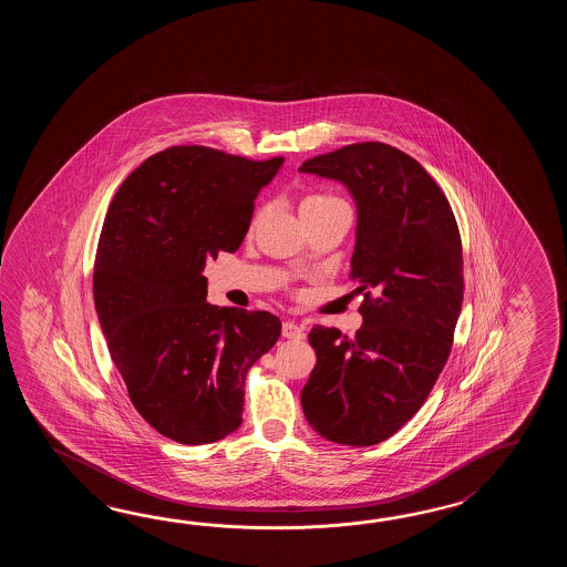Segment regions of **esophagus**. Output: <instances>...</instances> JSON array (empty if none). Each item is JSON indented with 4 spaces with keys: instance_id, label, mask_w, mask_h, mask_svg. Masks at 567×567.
Instances as JSON below:
<instances>
[{
    "instance_id": "34e87169",
    "label": "esophagus",
    "mask_w": 567,
    "mask_h": 567,
    "mask_svg": "<svg viewBox=\"0 0 567 567\" xmlns=\"http://www.w3.org/2000/svg\"><path fill=\"white\" fill-rule=\"evenodd\" d=\"M281 334L286 338H291V340H301V338L306 337L303 334V328H301L298 322H293V320H286L284 326H281Z\"/></svg>"
}]
</instances>
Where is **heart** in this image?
Returning <instances> with one entry per match:
<instances>
[{
	"instance_id": "heart-1",
	"label": "heart",
	"mask_w": 567,
	"mask_h": 567,
	"mask_svg": "<svg viewBox=\"0 0 567 567\" xmlns=\"http://www.w3.org/2000/svg\"><path fill=\"white\" fill-rule=\"evenodd\" d=\"M342 203H344V200H342V198H338L334 194L313 193L303 198V203H301V210L312 208V206L342 205Z\"/></svg>"
}]
</instances>
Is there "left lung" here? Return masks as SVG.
Masks as SVG:
<instances>
[{"label": "left lung", "mask_w": 567, "mask_h": 567, "mask_svg": "<svg viewBox=\"0 0 567 567\" xmlns=\"http://www.w3.org/2000/svg\"><path fill=\"white\" fill-rule=\"evenodd\" d=\"M300 172L342 182L357 205L350 278L364 301L354 338L313 326L301 410L342 446H374L420 411L442 373L464 298L462 243L446 196L413 157L364 142Z\"/></svg>", "instance_id": "8db88e82"}]
</instances>
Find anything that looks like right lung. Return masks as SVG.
Returning <instances> with one entry per match:
<instances>
[{
  "instance_id": "1",
  "label": "right lung",
  "mask_w": 567,
  "mask_h": 567,
  "mask_svg": "<svg viewBox=\"0 0 567 567\" xmlns=\"http://www.w3.org/2000/svg\"><path fill=\"white\" fill-rule=\"evenodd\" d=\"M281 164L176 145L133 169L109 206L93 274L99 324L135 410L178 444L241 425L247 371L281 334L274 313L208 303L203 276L208 257L241 247Z\"/></svg>"
}]
</instances>
